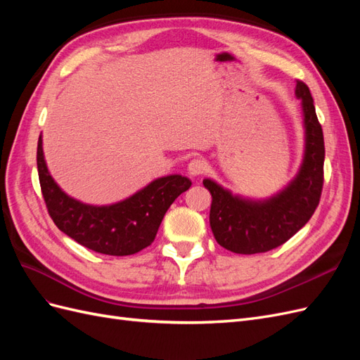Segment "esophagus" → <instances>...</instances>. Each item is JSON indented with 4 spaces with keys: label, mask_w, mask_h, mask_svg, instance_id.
<instances>
[{
    "label": "esophagus",
    "mask_w": 360,
    "mask_h": 360,
    "mask_svg": "<svg viewBox=\"0 0 360 360\" xmlns=\"http://www.w3.org/2000/svg\"><path fill=\"white\" fill-rule=\"evenodd\" d=\"M188 171L191 176H201V174H204L207 171V162L201 158L192 159L188 165Z\"/></svg>",
    "instance_id": "esophagus-1"
}]
</instances>
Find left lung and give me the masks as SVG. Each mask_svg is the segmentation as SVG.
<instances>
[{
	"mask_svg": "<svg viewBox=\"0 0 360 360\" xmlns=\"http://www.w3.org/2000/svg\"><path fill=\"white\" fill-rule=\"evenodd\" d=\"M302 99L307 147L302 168L288 186L266 201H249L222 189L212 180L210 226L216 242L234 254H259L284 245L307 224L319 207L324 181V138L308 85L296 84Z\"/></svg>",
	"mask_w": 360,
	"mask_h": 360,
	"instance_id": "1",
	"label": "left lung"
}]
</instances>
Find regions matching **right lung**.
<instances>
[{
	"mask_svg": "<svg viewBox=\"0 0 360 360\" xmlns=\"http://www.w3.org/2000/svg\"><path fill=\"white\" fill-rule=\"evenodd\" d=\"M37 171L43 200L58 230L94 252L124 257L153 243L169 205L192 181L183 176H168L151 181L132 197L112 205H89L68 197L49 176L37 143Z\"/></svg>",
	"mask_w": 360,
	"mask_h": 360,
	"instance_id": "1",
	"label": "right lung"
}]
</instances>
